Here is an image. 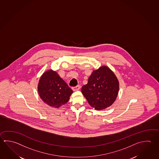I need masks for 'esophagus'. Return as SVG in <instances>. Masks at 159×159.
<instances>
[{"label": "esophagus", "mask_w": 159, "mask_h": 159, "mask_svg": "<svg viewBox=\"0 0 159 159\" xmlns=\"http://www.w3.org/2000/svg\"><path fill=\"white\" fill-rule=\"evenodd\" d=\"M80 85H77V86H76V87H72V90H74V91H76V90H79L80 89Z\"/></svg>", "instance_id": "34e87169"}]
</instances>
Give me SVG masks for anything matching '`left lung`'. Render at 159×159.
<instances>
[{
	"label": "left lung",
	"mask_w": 159,
	"mask_h": 159,
	"mask_svg": "<svg viewBox=\"0 0 159 159\" xmlns=\"http://www.w3.org/2000/svg\"><path fill=\"white\" fill-rule=\"evenodd\" d=\"M119 89L116 76L108 67L104 66L93 71L88 83L81 88V92L92 107L101 110L112 105Z\"/></svg>",
	"instance_id": "obj_1"
}]
</instances>
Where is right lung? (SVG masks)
I'll use <instances>...</instances> for the list:
<instances>
[{"label":"right lung","mask_w":159,"mask_h":159,"mask_svg":"<svg viewBox=\"0 0 159 159\" xmlns=\"http://www.w3.org/2000/svg\"><path fill=\"white\" fill-rule=\"evenodd\" d=\"M38 90L43 101L55 108L66 104L73 93L66 82L57 72L52 70L42 75L39 80Z\"/></svg>","instance_id":"right-lung-1"}]
</instances>
